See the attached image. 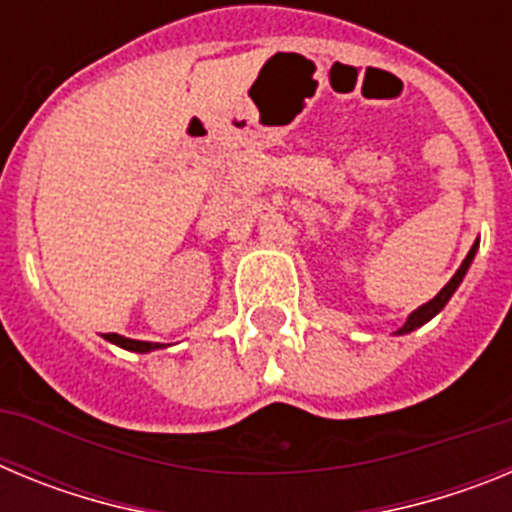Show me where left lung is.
<instances>
[{
    "label": "left lung",
    "mask_w": 512,
    "mask_h": 512,
    "mask_svg": "<svg viewBox=\"0 0 512 512\" xmlns=\"http://www.w3.org/2000/svg\"><path fill=\"white\" fill-rule=\"evenodd\" d=\"M477 248H479V238H477V241H474V246L469 248L467 259L461 261V266H459V269H456L454 277L449 279V284H446V287H443L441 292H438V295L433 297V300H428V302H425V305H420L418 310L410 312L408 320L402 323V328L395 330V336H405V333H413L415 328H420V325H425V323H428V320L436 318L438 312H441L443 307H446V302H449L451 297H454V292H456V289H459V284L464 282V277H467L469 266H472L474 256H477Z\"/></svg>",
    "instance_id": "left-lung-1"
}]
</instances>
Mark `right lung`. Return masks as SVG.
I'll use <instances>...</instances> for the list:
<instances>
[{"mask_svg":"<svg viewBox=\"0 0 512 512\" xmlns=\"http://www.w3.org/2000/svg\"><path fill=\"white\" fill-rule=\"evenodd\" d=\"M107 341L115 343V346L125 348V351H135V354H148V351H156V348H164V343H151V341H135V338L117 336V333H107Z\"/></svg>","mask_w":512,"mask_h":512,"instance_id":"obj_1","label":"right lung"}]
</instances>
